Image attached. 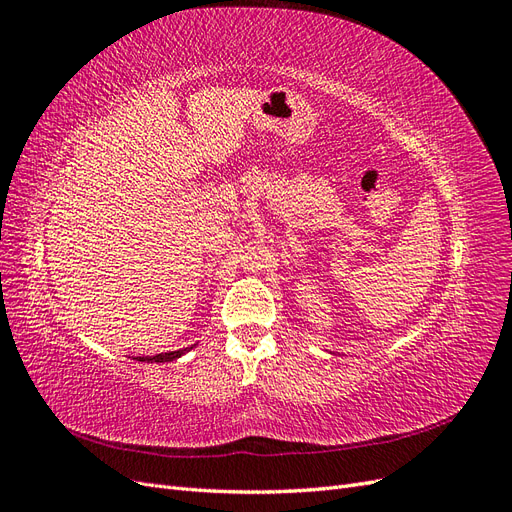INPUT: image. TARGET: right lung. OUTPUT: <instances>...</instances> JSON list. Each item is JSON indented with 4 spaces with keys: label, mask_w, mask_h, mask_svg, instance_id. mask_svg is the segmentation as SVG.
I'll use <instances>...</instances> for the list:
<instances>
[{
    "label": "right lung",
    "mask_w": 512,
    "mask_h": 512,
    "mask_svg": "<svg viewBox=\"0 0 512 512\" xmlns=\"http://www.w3.org/2000/svg\"><path fill=\"white\" fill-rule=\"evenodd\" d=\"M188 350H192V346L190 348H183V350H175V352H162V354H156V356H138V361H156V363L175 361V359H179V356H183Z\"/></svg>",
    "instance_id": "1"
}]
</instances>
